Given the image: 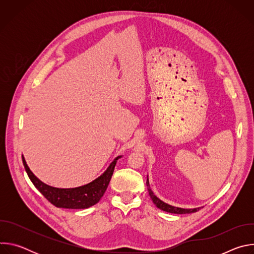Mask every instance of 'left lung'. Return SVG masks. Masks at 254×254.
<instances>
[{
  "mask_svg": "<svg viewBox=\"0 0 254 254\" xmlns=\"http://www.w3.org/2000/svg\"><path fill=\"white\" fill-rule=\"evenodd\" d=\"M147 187H148V191H149V195L151 197V199L153 200L154 204L161 210L166 211L168 213H174V214H190V213H194L197 212L201 207L198 208H193V209H185V208H179V207H175L172 205H169L167 203H165L164 201L160 200L152 191L151 187H150V183H149V176L147 179Z\"/></svg>",
  "mask_w": 254,
  "mask_h": 254,
  "instance_id": "obj_1",
  "label": "left lung"
}]
</instances>
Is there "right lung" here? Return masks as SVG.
Returning a JSON list of instances; mask_svg holds the SVG:
<instances>
[{
	"label": "right lung",
	"instance_id": "1",
	"mask_svg": "<svg viewBox=\"0 0 254 254\" xmlns=\"http://www.w3.org/2000/svg\"><path fill=\"white\" fill-rule=\"evenodd\" d=\"M122 157L118 156L107 169L92 182L75 188H56L43 183L32 173L24 157H22V160L31 182L51 204L58 208L86 209L99 202L110 184L117 162Z\"/></svg>",
	"mask_w": 254,
	"mask_h": 254
}]
</instances>
